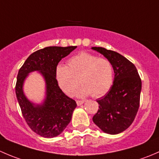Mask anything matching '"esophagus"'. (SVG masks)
Wrapping results in <instances>:
<instances>
[{"instance_id": "1", "label": "esophagus", "mask_w": 159, "mask_h": 159, "mask_svg": "<svg viewBox=\"0 0 159 159\" xmlns=\"http://www.w3.org/2000/svg\"><path fill=\"white\" fill-rule=\"evenodd\" d=\"M76 103H77V105H78V106H79V105H82V104H83V103H84V101L78 100V101H76Z\"/></svg>"}]
</instances>
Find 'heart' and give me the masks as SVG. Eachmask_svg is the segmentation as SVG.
Returning a JSON list of instances; mask_svg holds the SVG:
<instances>
[{"label": "heart", "mask_w": 159, "mask_h": 159, "mask_svg": "<svg viewBox=\"0 0 159 159\" xmlns=\"http://www.w3.org/2000/svg\"><path fill=\"white\" fill-rule=\"evenodd\" d=\"M68 66L59 65L55 69V78L60 89L72 95L80 82L83 84L78 95L101 97L111 88L114 69L111 62L105 57L83 51L70 57Z\"/></svg>", "instance_id": "heart-1"}]
</instances>
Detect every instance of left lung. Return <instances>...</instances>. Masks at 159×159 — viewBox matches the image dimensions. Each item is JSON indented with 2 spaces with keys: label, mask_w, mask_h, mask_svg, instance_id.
<instances>
[{
  "label": "left lung",
  "mask_w": 159,
  "mask_h": 159,
  "mask_svg": "<svg viewBox=\"0 0 159 159\" xmlns=\"http://www.w3.org/2000/svg\"><path fill=\"white\" fill-rule=\"evenodd\" d=\"M103 54L113 65V84L105 95L98 99L99 108L93 121L104 132L116 134L132 124L140 104L142 80L134 64L126 57L102 47L91 48Z\"/></svg>",
  "instance_id": "1"
}]
</instances>
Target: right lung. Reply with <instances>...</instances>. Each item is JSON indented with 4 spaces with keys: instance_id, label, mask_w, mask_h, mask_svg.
<instances>
[{
    "instance_id": "1",
    "label": "right lung",
    "mask_w": 159,
    "mask_h": 159,
    "mask_svg": "<svg viewBox=\"0 0 159 159\" xmlns=\"http://www.w3.org/2000/svg\"><path fill=\"white\" fill-rule=\"evenodd\" d=\"M77 46L47 47L32 53L19 70L15 92L24 118L30 129L44 138H54L65 130L71 120L77 107L75 100L68 97L59 88L55 69L61 60ZM38 70L46 84V98L41 105H34L24 95L23 84L30 72Z\"/></svg>"
}]
</instances>
